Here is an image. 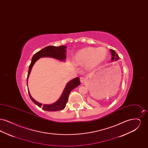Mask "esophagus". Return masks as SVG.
I'll use <instances>...</instances> for the list:
<instances>
[{
    "instance_id": "obj_1",
    "label": "esophagus",
    "mask_w": 148,
    "mask_h": 148,
    "mask_svg": "<svg viewBox=\"0 0 148 148\" xmlns=\"http://www.w3.org/2000/svg\"><path fill=\"white\" fill-rule=\"evenodd\" d=\"M80 81L82 83H84L86 81V78L85 77H80Z\"/></svg>"
}]
</instances>
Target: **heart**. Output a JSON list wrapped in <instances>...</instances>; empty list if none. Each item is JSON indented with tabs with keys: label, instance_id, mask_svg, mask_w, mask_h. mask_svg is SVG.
<instances>
[{
	"label": "heart",
	"instance_id": "1",
	"mask_svg": "<svg viewBox=\"0 0 148 148\" xmlns=\"http://www.w3.org/2000/svg\"><path fill=\"white\" fill-rule=\"evenodd\" d=\"M108 51L104 47H86L79 50L74 56L75 65L92 70L99 66L106 58Z\"/></svg>",
	"mask_w": 148,
	"mask_h": 148
}]
</instances>
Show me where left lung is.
Here are the masks:
<instances>
[{"mask_svg": "<svg viewBox=\"0 0 148 148\" xmlns=\"http://www.w3.org/2000/svg\"><path fill=\"white\" fill-rule=\"evenodd\" d=\"M110 51L111 54H112V59H111L112 62H113L114 60V61L118 60L119 59V56L118 55V54L115 52V51L113 49H110Z\"/></svg>", "mask_w": 148, "mask_h": 148, "instance_id": "obj_1", "label": "left lung"}]
</instances>
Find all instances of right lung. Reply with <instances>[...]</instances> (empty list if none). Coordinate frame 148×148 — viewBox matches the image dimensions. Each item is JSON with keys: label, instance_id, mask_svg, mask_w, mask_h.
Masks as SVG:
<instances>
[{"label": "right lung", "instance_id": "obj_1", "mask_svg": "<svg viewBox=\"0 0 148 148\" xmlns=\"http://www.w3.org/2000/svg\"><path fill=\"white\" fill-rule=\"evenodd\" d=\"M66 47L64 45H61L59 47H54V46H48L44 48V49L40 50L33 56L31 63L29 67L28 74L27 76V86H28V80L29 76L31 70L32 69L33 66L35 64V62L40 58L42 57H50L56 59L60 61H65L66 59ZM80 84V82L79 77H75L71 81H69L67 84L66 85L63 92L61 95V97L56 101V102L51 104H44L42 105V103H40L36 101L33 98L29 91V95L30 98L33 101V102L35 104L36 106L41 108L44 110L48 111V112H56L58 110H63L66 104L68 101V97L71 91L77 87Z\"/></svg>", "mask_w": 148, "mask_h": 148}]
</instances>
